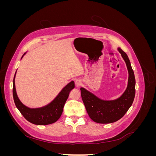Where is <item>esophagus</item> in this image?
<instances>
[{"instance_id": "obj_1", "label": "esophagus", "mask_w": 156, "mask_h": 156, "mask_svg": "<svg viewBox=\"0 0 156 156\" xmlns=\"http://www.w3.org/2000/svg\"><path fill=\"white\" fill-rule=\"evenodd\" d=\"M75 86H76V87H80L81 86L82 82H81V80L77 79L76 81H75Z\"/></svg>"}]
</instances>
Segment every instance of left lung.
Wrapping results in <instances>:
<instances>
[{
  "instance_id": "1",
  "label": "left lung",
  "mask_w": 156,
  "mask_h": 156,
  "mask_svg": "<svg viewBox=\"0 0 156 156\" xmlns=\"http://www.w3.org/2000/svg\"><path fill=\"white\" fill-rule=\"evenodd\" d=\"M118 51L125 61L128 71V81L124 92L114 100H104L99 98L87 89L81 87V97L90 118L99 124H110L124 116L133 102L135 95V79L129 59L120 48Z\"/></svg>"
}]
</instances>
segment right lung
I'll return each instance as SVG.
<instances>
[{"label":"right lung","mask_w":156,"mask_h":156,"mask_svg":"<svg viewBox=\"0 0 156 156\" xmlns=\"http://www.w3.org/2000/svg\"><path fill=\"white\" fill-rule=\"evenodd\" d=\"M26 54L24 53L22 56ZM16 72L13 81V97L16 107L25 119L30 123L36 125H48L55 123L62 115L66 101L69 96L70 91L75 87L74 81H71L66 85L54 100L49 104L39 108H29L25 105L19 99L15 85Z\"/></svg>","instance_id":"add662e5"}]
</instances>
